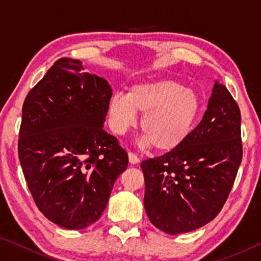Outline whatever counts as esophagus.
I'll use <instances>...</instances> for the list:
<instances>
[{
    "label": "esophagus",
    "mask_w": 261,
    "mask_h": 261,
    "mask_svg": "<svg viewBox=\"0 0 261 261\" xmlns=\"http://www.w3.org/2000/svg\"><path fill=\"white\" fill-rule=\"evenodd\" d=\"M129 161L132 165H136V163H138L140 161V159L137 156L134 152H129Z\"/></svg>",
    "instance_id": "1"
}]
</instances>
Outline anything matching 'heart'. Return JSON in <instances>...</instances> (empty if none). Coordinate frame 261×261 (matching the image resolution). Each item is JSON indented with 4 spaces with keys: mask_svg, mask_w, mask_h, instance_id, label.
<instances>
[{
    "mask_svg": "<svg viewBox=\"0 0 261 261\" xmlns=\"http://www.w3.org/2000/svg\"><path fill=\"white\" fill-rule=\"evenodd\" d=\"M201 110L196 91L165 79L136 84L127 94L114 93L107 106L109 126L117 135L136 124V112L144 113V141L161 152L173 151L188 140L199 123Z\"/></svg>",
    "mask_w": 261,
    "mask_h": 261,
    "instance_id": "heart-1",
    "label": "heart"
}]
</instances>
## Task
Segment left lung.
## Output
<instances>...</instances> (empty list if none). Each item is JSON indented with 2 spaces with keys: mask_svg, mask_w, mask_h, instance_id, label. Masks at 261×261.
Here are the masks:
<instances>
[{
  "mask_svg": "<svg viewBox=\"0 0 261 261\" xmlns=\"http://www.w3.org/2000/svg\"><path fill=\"white\" fill-rule=\"evenodd\" d=\"M242 156L240 107L216 81L204 117L188 140L140 163L152 224L177 235L208 223L228 199Z\"/></svg>",
  "mask_w": 261,
  "mask_h": 261,
  "instance_id": "8db88e82",
  "label": "left lung"
}]
</instances>
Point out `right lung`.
Returning <instances> with one entry per match:
<instances>
[{
    "label": "right lung",
    "instance_id": "right-lung-1",
    "mask_svg": "<svg viewBox=\"0 0 261 261\" xmlns=\"http://www.w3.org/2000/svg\"><path fill=\"white\" fill-rule=\"evenodd\" d=\"M108 82L62 57L26 95L18 156L35 205L48 220L84 229L100 219L129 158L103 129Z\"/></svg>",
    "mask_w": 261,
    "mask_h": 261
}]
</instances>
